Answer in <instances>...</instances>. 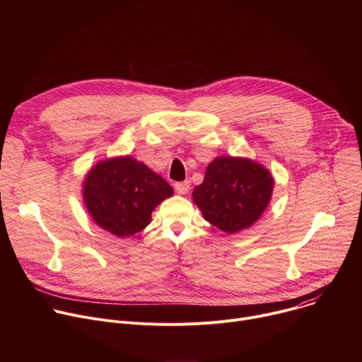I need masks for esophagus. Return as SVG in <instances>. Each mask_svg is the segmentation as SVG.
Segmentation results:
<instances>
[{
	"instance_id": "1",
	"label": "esophagus",
	"mask_w": 362,
	"mask_h": 362,
	"mask_svg": "<svg viewBox=\"0 0 362 362\" xmlns=\"http://www.w3.org/2000/svg\"><path fill=\"white\" fill-rule=\"evenodd\" d=\"M189 187H190L189 182H179L175 185V189L179 194H186L189 192Z\"/></svg>"
}]
</instances>
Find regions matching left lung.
I'll return each mask as SVG.
<instances>
[{
  "label": "left lung",
  "instance_id": "obj_1",
  "mask_svg": "<svg viewBox=\"0 0 362 362\" xmlns=\"http://www.w3.org/2000/svg\"><path fill=\"white\" fill-rule=\"evenodd\" d=\"M274 177L247 158L218 156L206 168L203 182L193 189V203L211 225L233 235L262 216L272 197Z\"/></svg>",
  "mask_w": 362,
  "mask_h": 362
}]
</instances>
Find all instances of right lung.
<instances>
[{"label": "right lung", "mask_w": 362, "mask_h": 362, "mask_svg": "<svg viewBox=\"0 0 362 362\" xmlns=\"http://www.w3.org/2000/svg\"><path fill=\"white\" fill-rule=\"evenodd\" d=\"M81 192L86 209L98 228L129 238L151 222V212L173 194V187L127 154L95 163L87 172Z\"/></svg>", "instance_id": "1"}]
</instances>
